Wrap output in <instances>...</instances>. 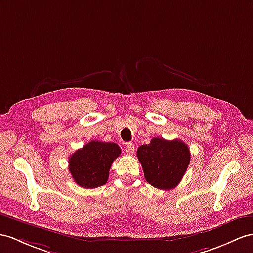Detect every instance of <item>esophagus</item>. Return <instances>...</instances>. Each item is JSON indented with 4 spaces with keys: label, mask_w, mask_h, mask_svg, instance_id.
<instances>
[{
    "label": "esophagus",
    "mask_w": 253,
    "mask_h": 253,
    "mask_svg": "<svg viewBox=\"0 0 253 253\" xmlns=\"http://www.w3.org/2000/svg\"><path fill=\"white\" fill-rule=\"evenodd\" d=\"M134 151H135V147H134L133 144H127V145L126 146V155L132 156L133 153H134Z\"/></svg>",
    "instance_id": "obj_1"
}]
</instances>
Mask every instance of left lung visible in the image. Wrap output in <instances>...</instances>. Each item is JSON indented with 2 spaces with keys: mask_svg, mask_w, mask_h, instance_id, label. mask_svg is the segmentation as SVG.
Returning <instances> with one entry per match:
<instances>
[{
  "mask_svg": "<svg viewBox=\"0 0 253 253\" xmlns=\"http://www.w3.org/2000/svg\"><path fill=\"white\" fill-rule=\"evenodd\" d=\"M190 150L179 139L152 138L149 145L137 149L145 179L152 187L170 190L178 186L190 163Z\"/></svg>",
  "mask_w": 253,
  "mask_h": 253,
  "instance_id": "obj_1",
  "label": "left lung"
}]
</instances>
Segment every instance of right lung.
I'll return each mask as SVG.
<instances>
[{"mask_svg": "<svg viewBox=\"0 0 253 253\" xmlns=\"http://www.w3.org/2000/svg\"><path fill=\"white\" fill-rule=\"evenodd\" d=\"M121 148L115 143L92 140L74 152L69 160V169L78 186L93 189L105 184L109 169Z\"/></svg>", "mask_w": 253, "mask_h": 253, "instance_id": "1", "label": "right lung"}]
</instances>
